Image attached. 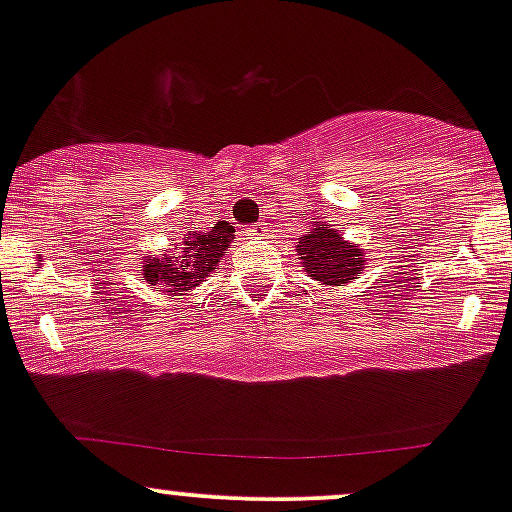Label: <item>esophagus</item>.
<instances>
[{"label":"esophagus","instance_id":"1","mask_svg":"<svg viewBox=\"0 0 512 512\" xmlns=\"http://www.w3.org/2000/svg\"><path fill=\"white\" fill-rule=\"evenodd\" d=\"M266 234V227L263 224H251V227H246V236H263Z\"/></svg>","mask_w":512,"mask_h":512}]
</instances>
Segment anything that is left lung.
I'll return each mask as SVG.
<instances>
[{
	"mask_svg": "<svg viewBox=\"0 0 512 512\" xmlns=\"http://www.w3.org/2000/svg\"><path fill=\"white\" fill-rule=\"evenodd\" d=\"M295 251L307 276L329 293L351 283L366 268L364 249L346 241L344 234L327 222H312L295 244Z\"/></svg>",
	"mask_w": 512,
	"mask_h": 512,
	"instance_id": "left-lung-1",
	"label": "left lung"
}]
</instances>
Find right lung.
Instances as JSON below:
<instances>
[{"label": "right lung", "instance_id": "add662e5", "mask_svg": "<svg viewBox=\"0 0 512 512\" xmlns=\"http://www.w3.org/2000/svg\"><path fill=\"white\" fill-rule=\"evenodd\" d=\"M232 241L234 227L229 222H217L210 232H185L161 254H141L139 276L170 300H183L205 283Z\"/></svg>", "mask_w": 512, "mask_h": 512}]
</instances>
